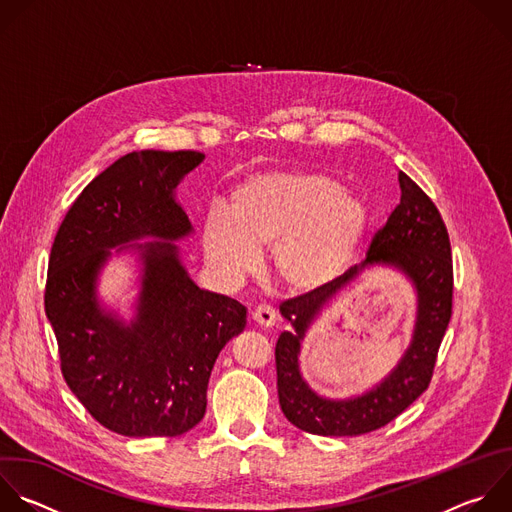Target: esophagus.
Instances as JSON below:
<instances>
[{
  "mask_svg": "<svg viewBox=\"0 0 512 512\" xmlns=\"http://www.w3.org/2000/svg\"><path fill=\"white\" fill-rule=\"evenodd\" d=\"M251 317H253V321L259 325V327H271V325H275V311H273V307H269V305H259V307H255L253 309V313H251Z\"/></svg>",
  "mask_w": 512,
  "mask_h": 512,
  "instance_id": "obj_1",
  "label": "esophagus"
}]
</instances>
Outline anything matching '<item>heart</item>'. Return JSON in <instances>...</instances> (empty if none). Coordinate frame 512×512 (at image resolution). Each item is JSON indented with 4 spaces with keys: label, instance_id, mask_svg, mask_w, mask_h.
I'll use <instances>...</instances> for the list:
<instances>
[{
    "label": "heart",
    "instance_id": "1",
    "mask_svg": "<svg viewBox=\"0 0 512 512\" xmlns=\"http://www.w3.org/2000/svg\"><path fill=\"white\" fill-rule=\"evenodd\" d=\"M368 229L360 195L315 170L255 175L231 191L227 211H213L201 245L213 273L239 283L271 247L275 275L295 291L329 285L350 267Z\"/></svg>",
    "mask_w": 512,
    "mask_h": 512
}]
</instances>
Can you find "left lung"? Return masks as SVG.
<instances>
[{"label": "left lung", "mask_w": 512, "mask_h": 512, "mask_svg": "<svg viewBox=\"0 0 512 512\" xmlns=\"http://www.w3.org/2000/svg\"><path fill=\"white\" fill-rule=\"evenodd\" d=\"M400 205L372 241L362 265L333 283L285 301L279 311L289 321L275 346L277 392L285 418L317 436H360L400 416L430 384L436 354L452 313V257L444 221L426 193L398 170ZM374 268H392L417 297L411 344L397 366L372 389L348 399L313 391L300 374V346L320 313L344 290Z\"/></svg>", "instance_id": "obj_1"}]
</instances>
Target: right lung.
I'll list each match as a JSON object with an SVG mask.
<instances>
[{"mask_svg": "<svg viewBox=\"0 0 512 512\" xmlns=\"http://www.w3.org/2000/svg\"><path fill=\"white\" fill-rule=\"evenodd\" d=\"M203 160L193 150L120 156L82 191L52 245L46 315L64 380L122 436L195 428L221 350L247 325V307L201 289L177 245L195 231L177 189ZM120 254L137 273L130 318L99 297L101 273Z\"/></svg>", "mask_w": 512, "mask_h": 512, "instance_id": "right-lung-1", "label": "right lung"}]
</instances>
